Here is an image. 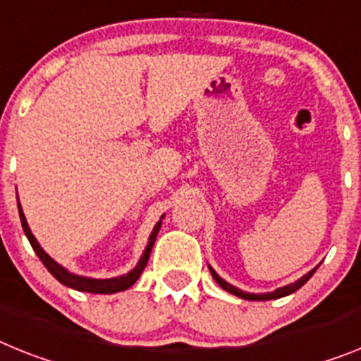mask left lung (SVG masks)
<instances>
[{"instance_id": "1", "label": "left lung", "mask_w": 361, "mask_h": 361, "mask_svg": "<svg viewBox=\"0 0 361 361\" xmlns=\"http://www.w3.org/2000/svg\"><path fill=\"white\" fill-rule=\"evenodd\" d=\"M209 271H211V275H213L214 281H216V283L220 284V286H222L224 290H226V292L233 293V295H237V298L247 299V301H269V299H279V298H284V295H290V293H293V292H295V290L301 288L302 284L307 283L308 279H310L312 275H314L316 268L310 269V271H308L307 275H302V277L299 279V281H295V283L286 284V286H283V288H277V290H274V292H266V293L242 292V290H238L237 286H233V284H229V283H227V281H224V279L220 277V275H218L216 271H214V269L211 268V266H209Z\"/></svg>"}]
</instances>
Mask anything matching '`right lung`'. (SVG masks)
<instances>
[{
	"label": "right lung",
	"mask_w": 361,
	"mask_h": 361,
	"mask_svg": "<svg viewBox=\"0 0 361 361\" xmlns=\"http://www.w3.org/2000/svg\"><path fill=\"white\" fill-rule=\"evenodd\" d=\"M18 211H20L21 227H23V231H25V237L29 238L32 250L36 251V255L40 257V260L44 262L45 268L49 269V274L53 275L59 283H62L63 286H69V288L78 290V292H90V293H117V292H123V290H128L130 286L137 281L139 275L143 274L145 266H147L148 262V257H150V251H152L154 242H156L157 238V233H159V227H161V220H159V222L154 226L150 237H148V244L147 247H145L141 259H139L137 266H135L134 269H130L128 274L119 275V277H111V279H90V277H82V275L71 274V271H68L63 266H60L56 260L51 259V257L42 250V246L38 244V240L35 238L31 229H29V224H27L25 214H23V211H21L20 204H18Z\"/></svg>",
	"instance_id": "obj_1"
}]
</instances>
